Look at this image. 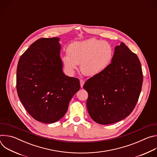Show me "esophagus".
<instances>
[{
	"mask_svg": "<svg viewBox=\"0 0 157 157\" xmlns=\"http://www.w3.org/2000/svg\"><path fill=\"white\" fill-rule=\"evenodd\" d=\"M84 82H84V80H82V79H81V80H80V85H81V87H82V86H83Z\"/></svg>",
	"mask_w": 157,
	"mask_h": 157,
	"instance_id": "34e87169",
	"label": "esophagus"
}]
</instances>
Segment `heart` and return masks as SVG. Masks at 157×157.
<instances>
[{"instance_id": "b5f03b06", "label": "heart", "mask_w": 157, "mask_h": 157, "mask_svg": "<svg viewBox=\"0 0 157 157\" xmlns=\"http://www.w3.org/2000/svg\"><path fill=\"white\" fill-rule=\"evenodd\" d=\"M68 54L62 58L66 71L73 74L80 64V70L86 76H94L104 71L113 57L110 44L96 38L74 42L67 49Z\"/></svg>"}]
</instances>
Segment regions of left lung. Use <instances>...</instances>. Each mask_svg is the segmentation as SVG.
Returning a JSON list of instances; mask_svg holds the SVG:
<instances>
[{"instance_id": "left-lung-1", "label": "left lung", "mask_w": 157, "mask_h": 157, "mask_svg": "<svg viewBox=\"0 0 157 157\" xmlns=\"http://www.w3.org/2000/svg\"><path fill=\"white\" fill-rule=\"evenodd\" d=\"M143 82L140 60L124 43L116 47L112 62L88 79L87 109L96 122L107 125L127 117L135 108Z\"/></svg>"}]
</instances>
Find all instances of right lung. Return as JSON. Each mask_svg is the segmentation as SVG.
<instances>
[{
  "mask_svg": "<svg viewBox=\"0 0 157 157\" xmlns=\"http://www.w3.org/2000/svg\"><path fill=\"white\" fill-rule=\"evenodd\" d=\"M58 38H42L23 53L17 70V91L29 114L46 124L61 119L79 90V79L66 76Z\"/></svg>",
  "mask_w": 157,
  "mask_h": 157,
  "instance_id": "1",
  "label": "right lung"
}]
</instances>
